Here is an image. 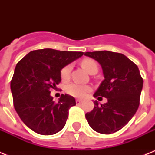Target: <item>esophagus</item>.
<instances>
[{"instance_id":"1","label":"esophagus","mask_w":155,"mask_h":155,"mask_svg":"<svg viewBox=\"0 0 155 155\" xmlns=\"http://www.w3.org/2000/svg\"><path fill=\"white\" fill-rule=\"evenodd\" d=\"M75 102H76V104H82V101L81 100H79L77 99L76 101H75Z\"/></svg>"}]
</instances>
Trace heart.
Here are the masks:
<instances>
[{
    "mask_svg": "<svg viewBox=\"0 0 155 155\" xmlns=\"http://www.w3.org/2000/svg\"><path fill=\"white\" fill-rule=\"evenodd\" d=\"M81 65L90 74L93 71L98 70V65H97V62L92 58L84 59L81 63ZM71 69H72L71 64L66 65L65 67L62 68L60 75L63 81H67L70 79ZM91 91H92V87H90L89 85L80 84H77V83H72L67 87V92H68V94L74 97H78V98H83V97H86V95Z\"/></svg>",
    "mask_w": 155,
    "mask_h": 155,
    "instance_id": "obj_1",
    "label": "heart"
}]
</instances>
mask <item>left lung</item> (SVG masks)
Returning a JSON list of instances; mask_svg holds the SVG:
<instances>
[{
	"mask_svg": "<svg viewBox=\"0 0 155 155\" xmlns=\"http://www.w3.org/2000/svg\"><path fill=\"white\" fill-rule=\"evenodd\" d=\"M101 65L104 80L93 95L105 97L108 102L85 114L89 125L95 131L110 134L122 129L137 112L143 86V79L137 66L122 54L100 51L85 52Z\"/></svg>",
	"mask_w": 155,
	"mask_h": 155,
	"instance_id": "left-lung-1",
	"label": "left lung"
}]
</instances>
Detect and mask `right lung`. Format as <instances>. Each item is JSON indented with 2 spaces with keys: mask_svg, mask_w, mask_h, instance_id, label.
Wrapping results in <instances>:
<instances>
[{
  "mask_svg": "<svg viewBox=\"0 0 155 155\" xmlns=\"http://www.w3.org/2000/svg\"><path fill=\"white\" fill-rule=\"evenodd\" d=\"M83 54L47 48L30 51L17 63L10 83L13 106L30 130L52 135L64 127L75 100L62 94L58 102L54 101L51 89L61 81L62 68Z\"/></svg>",
  "mask_w": 155,
  "mask_h": 155,
  "instance_id": "add662e5",
  "label": "right lung"
}]
</instances>
